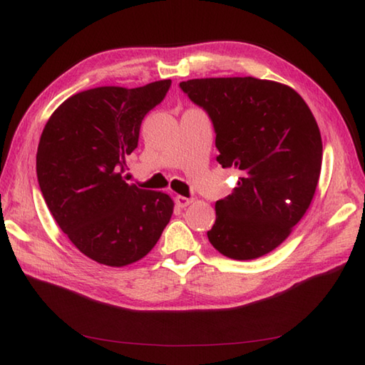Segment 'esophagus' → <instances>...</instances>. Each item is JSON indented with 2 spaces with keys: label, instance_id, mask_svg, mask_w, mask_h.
<instances>
[{
  "label": "esophagus",
  "instance_id": "esophagus-1",
  "mask_svg": "<svg viewBox=\"0 0 365 365\" xmlns=\"http://www.w3.org/2000/svg\"><path fill=\"white\" fill-rule=\"evenodd\" d=\"M191 202H192V197H185V196H180V195L175 196V204L178 207L185 208V207H188Z\"/></svg>",
  "mask_w": 365,
  "mask_h": 365
}]
</instances>
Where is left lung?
I'll list each match as a JSON object with an SVG mask.
<instances>
[{"label": "left lung", "mask_w": 365, "mask_h": 365, "mask_svg": "<svg viewBox=\"0 0 365 365\" xmlns=\"http://www.w3.org/2000/svg\"><path fill=\"white\" fill-rule=\"evenodd\" d=\"M180 88L210 115L216 160L240 174L232 195L216 202L207 237L229 259L262 257L292 234L314 199L323 155L314 114L290 86L254 76Z\"/></svg>", "instance_id": "obj_1"}]
</instances>
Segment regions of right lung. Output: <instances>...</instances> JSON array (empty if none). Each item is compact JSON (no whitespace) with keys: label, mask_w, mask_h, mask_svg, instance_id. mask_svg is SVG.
<instances>
[{"label":"right lung","mask_w":365,"mask_h":365,"mask_svg":"<svg viewBox=\"0 0 365 365\" xmlns=\"http://www.w3.org/2000/svg\"><path fill=\"white\" fill-rule=\"evenodd\" d=\"M170 80L143 88L102 86L61 103L37 147L38 187L68 240L108 267H127L157 245L174 212L166 192L123 180L125 157L138 147L144 115Z\"/></svg>","instance_id":"add662e5"}]
</instances>
